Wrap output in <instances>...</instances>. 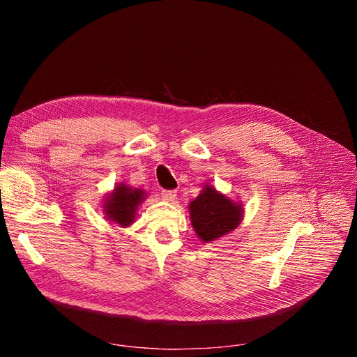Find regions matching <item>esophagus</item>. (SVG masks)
Masks as SVG:
<instances>
[{
  "mask_svg": "<svg viewBox=\"0 0 357 357\" xmlns=\"http://www.w3.org/2000/svg\"><path fill=\"white\" fill-rule=\"evenodd\" d=\"M177 197V192L176 190H162V198L167 202H172Z\"/></svg>",
  "mask_w": 357,
  "mask_h": 357,
  "instance_id": "34e87169",
  "label": "esophagus"
}]
</instances>
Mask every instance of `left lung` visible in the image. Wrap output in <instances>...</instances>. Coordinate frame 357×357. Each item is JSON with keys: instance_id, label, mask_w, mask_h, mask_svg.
Here are the masks:
<instances>
[{"instance_id": "obj_1", "label": "left lung", "mask_w": 357, "mask_h": 357, "mask_svg": "<svg viewBox=\"0 0 357 357\" xmlns=\"http://www.w3.org/2000/svg\"><path fill=\"white\" fill-rule=\"evenodd\" d=\"M190 223L202 243L219 240L238 228L244 218L243 204L234 201L211 185H205L189 204Z\"/></svg>"}]
</instances>
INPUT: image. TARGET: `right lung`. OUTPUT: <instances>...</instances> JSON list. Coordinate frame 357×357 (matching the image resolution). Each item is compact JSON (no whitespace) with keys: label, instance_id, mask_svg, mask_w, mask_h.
<instances>
[{"label":"right lung","instance_id":"right-lung-1","mask_svg":"<svg viewBox=\"0 0 357 357\" xmlns=\"http://www.w3.org/2000/svg\"><path fill=\"white\" fill-rule=\"evenodd\" d=\"M146 192L117 183L114 189L107 193L102 202V211L107 220L116 223L121 228H128L135 220V214L139 205L146 199Z\"/></svg>","mask_w":357,"mask_h":357}]
</instances>
